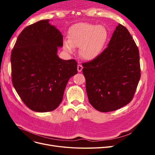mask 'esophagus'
Masks as SVG:
<instances>
[{
  "instance_id": "34e87169",
  "label": "esophagus",
  "mask_w": 155,
  "mask_h": 155,
  "mask_svg": "<svg viewBox=\"0 0 155 155\" xmlns=\"http://www.w3.org/2000/svg\"><path fill=\"white\" fill-rule=\"evenodd\" d=\"M83 69V66L81 64H78V72H81L82 71Z\"/></svg>"
}]
</instances>
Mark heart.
I'll return each instance as SVG.
<instances>
[{"mask_svg":"<svg viewBox=\"0 0 155 155\" xmlns=\"http://www.w3.org/2000/svg\"><path fill=\"white\" fill-rule=\"evenodd\" d=\"M108 39V32L104 26L80 22L74 25L68 31V39L63 42V49L72 53L79 48V54L83 59L91 61L99 56Z\"/></svg>","mask_w":155,"mask_h":155,"instance_id":"obj_1","label":"heart"}]
</instances>
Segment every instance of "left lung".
I'll return each instance as SVG.
<instances>
[{
  "label": "left lung",
  "mask_w": 155,
  "mask_h": 155,
  "mask_svg": "<svg viewBox=\"0 0 155 155\" xmlns=\"http://www.w3.org/2000/svg\"><path fill=\"white\" fill-rule=\"evenodd\" d=\"M82 65L88 101L94 109L113 111L133 100L141 76L140 54L125 26L119 24L107 47Z\"/></svg>",
  "instance_id": "obj_1"
}]
</instances>
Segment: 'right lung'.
<instances>
[{
  "label": "right lung",
  "mask_w": 155,
  "mask_h": 155,
  "mask_svg": "<svg viewBox=\"0 0 155 155\" xmlns=\"http://www.w3.org/2000/svg\"><path fill=\"white\" fill-rule=\"evenodd\" d=\"M63 35L49 20L32 24L18 36L11 54L13 85L23 103L39 112L55 110L69 79L78 73L74 59L57 54Z\"/></svg>",
  "instance_id": "1"
}]
</instances>
